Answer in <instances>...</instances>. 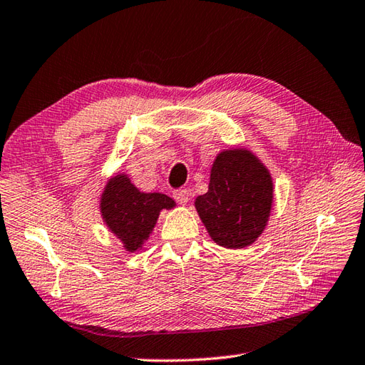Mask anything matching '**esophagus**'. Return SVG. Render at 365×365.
Segmentation results:
<instances>
[{
	"mask_svg": "<svg viewBox=\"0 0 365 365\" xmlns=\"http://www.w3.org/2000/svg\"><path fill=\"white\" fill-rule=\"evenodd\" d=\"M173 198H175L176 203L185 205V203H187V201H189V190H185V189H178V190H175V192H173Z\"/></svg>",
	"mask_w": 365,
	"mask_h": 365,
	"instance_id": "34e87169",
	"label": "esophagus"
}]
</instances>
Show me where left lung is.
<instances>
[{
  "instance_id": "obj_1",
  "label": "left lung",
  "mask_w": 365,
  "mask_h": 365,
  "mask_svg": "<svg viewBox=\"0 0 365 365\" xmlns=\"http://www.w3.org/2000/svg\"><path fill=\"white\" fill-rule=\"evenodd\" d=\"M273 182L269 170L244 148L222 151L210 168L209 190L195 207L209 236L225 248H245L269 220Z\"/></svg>"
}]
</instances>
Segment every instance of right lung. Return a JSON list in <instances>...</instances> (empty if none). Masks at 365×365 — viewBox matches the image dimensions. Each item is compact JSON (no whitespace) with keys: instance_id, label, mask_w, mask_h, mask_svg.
Instances as JSON below:
<instances>
[{"instance_id":"1","label":"right lung","mask_w":365,"mask_h":365,"mask_svg":"<svg viewBox=\"0 0 365 365\" xmlns=\"http://www.w3.org/2000/svg\"><path fill=\"white\" fill-rule=\"evenodd\" d=\"M175 201L164 193H143L126 175L110 178L101 195V215L109 230L123 242L126 251L139 250L155 228L162 209Z\"/></svg>"}]
</instances>
